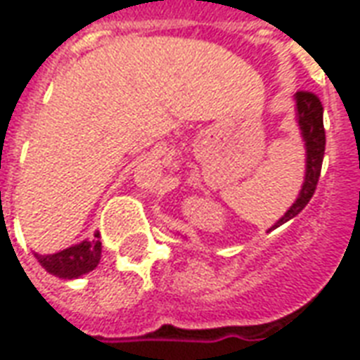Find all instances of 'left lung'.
Returning <instances> with one entry per match:
<instances>
[{
    "mask_svg": "<svg viewBox=\"0 0 360 360\" xmlns=\"http://www.w3.org/2000/svg\"><path fill=\"white\" fill-rule=\"evenodd\" d=\"M295 105H297V123L301 129V136L307 148V172H304V183L293 206L281 216V218L270 227L276 229L281 224H285L295 218L299 212L309 204V200L316 191L318 179H320V169H322V160H324L326 150V131H324V108L316 94L312 92H297L295 94Z\"/></svg>",
    "mask_w": 360,
    "mask_h": 360,
    "instance_id": "left-lung-1",
    "label": "left lung"
}]
</instances>
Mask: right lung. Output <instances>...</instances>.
<instances>
[{
    "label": "right lung",
    "mask_w": 360,
    "mask_h": 360,
    "mask_svg": "<svg viewBox=\"0 0 360 360\" xmlns=\"http://www.w3.org/2000/svg\"><path fill=\"white\" fill-rule=\"evenodd\" d=\"M38 262L51 276H58L63 279L81 278L89 274L98 266L100 257H102V243H100V233L94 235L92 241H82L79 245H73L69 249H63L56 255H38Z\"/></svg>",
    "instance_id": "add662e5"
}]
</instances>
